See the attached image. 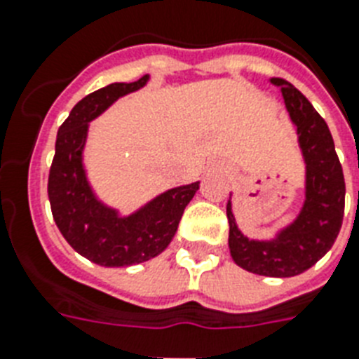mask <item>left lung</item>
<instances>
[{
	"label": "left lung",
	"instance_id": "8db88e82",
	"mask_svg": "<svg viewBox=\"0 0 359 359\" xmlns=\"http://www.w3.org/2000/svg\"><path fill=\"white\" fill-rule=\"evenodd\" d=\"M271 83L282 90L285 109L297 125L306 164L304 205L273 240H249L236 225L229 199V247L232 260L249 273L285 278L310 269L334 245L345 212V177L325 119L293 84L278 77Z\"/></svg>",
	"mask_w": 359,
	"mask_h": 359
}]
</instances>
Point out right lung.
<instances>
[{"instance_id":"obj_1","label":"right lung","mask_w":359,"mask_h":359,"mask_svg":"<svg viewBox=\"0 0 359 359\" xmlns=\"http://www.w3.org/2000/svg\"><path fill=\"white\" fill-rule=\"evenodd\" d=\"M149 75L134 83H112L75 104L60 125L49 170L48 195L60 234L79 255L103 267H129L158 256L173 240L184 208L199 182L171 188L130 215H119L97 199L83 164L92 119L119 97L145 86Z\"/></svg>"}]
</instances>
